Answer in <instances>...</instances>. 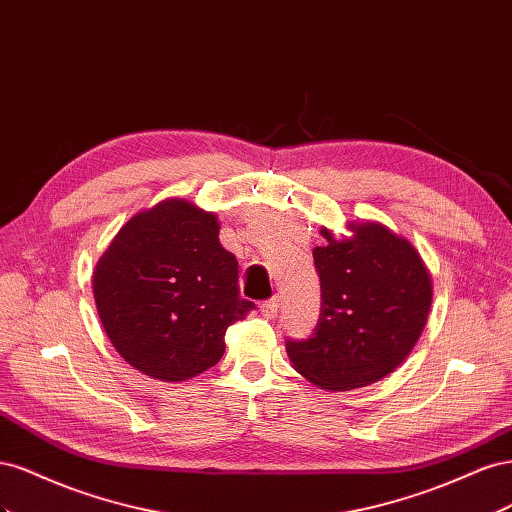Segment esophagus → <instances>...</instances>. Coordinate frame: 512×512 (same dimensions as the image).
<instances>
[{"instance_id": "esophagus-1", "label": "esophagus", "mask_w": 512, "mask_h": 512, "mask_svg": "<svg viewBox=\"0 0 512 512\" xmlns=\"http://www.w3.org/2000/svg\"><path fill=\"white\" fill-rule=\"evenodd\" d=\"M277 309H280V299H277V297H271V299L260 303V312L265 318H275Z\"/></svg>"}]
</instances>
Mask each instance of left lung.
Here are the masks:
<instances>
[{
  "label": "left lung",
  "instance_id": "obj_1",
  "mask_svg": "<svg viewBox=\"0 0 512 512\" xmlns=\"http://www.w3.org/2000/svg\"><path fill=\"white\" fill-rule=\"evenodd\" d=\"M350 239L322 228L314 247L322 307L314 333L288 339L294 369L327 391L384 378L421 337L431 307V277L414 245L376 222L350 224Z\"/></svg>",
  "mask_w": 512,
  "mask_h": 512
}]
</instances>
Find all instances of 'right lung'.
<instances>
[{"label":"right lung","mask_w":512,"mask_h":512,"mask_svg":"<svg viewBox=\"0 0 512 512\" xmlns=\"http://www.w3.org/2000/svg\"><path fill=\"white\" fill-rule=\"evenodd\" d=\"M94 297L115 350L143 374L179 382L222 359L230 324L256 307L213 213L168 198L134 215L100 258Z\"/></svg>","instance_id":"add662e5"}]
</instances>
